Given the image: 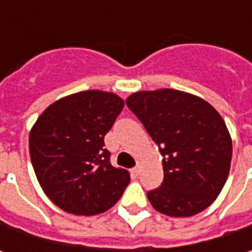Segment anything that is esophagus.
<instances>
[{
  "mask_svg": "<svg viewBox=\"0 0 252 252\" xmlns=\"http://www.w3.org/2000/svg\"><path fill=\"white\" fill-rule=\"evenodd\" d=\"M131 172H133L134 175H139V174H140V162H137V164H136V167L131 169Z\"/></svg>",
  "mask_w": 252,
  "mask_h": 252,
  "instance_id": "esophagus-1",
  "label": "esophagus"
}]
</instances>
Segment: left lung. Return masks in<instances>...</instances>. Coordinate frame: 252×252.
I'll list each match as a JSON object with an SVG mask.
<instances>
[{"instance_id":"1","label":"left lung","mask_w":252,"mask_h":252,"mask_svg":"<svg viewBox=\"0 0 252 252\" xmlns=\"http://www.w3.org/2000/svg\"><path fill=\"white\" fill-rule=\"evenodd\" d=\"M126 105L162 156L164 181L147 192L153 208L171 218L209 208L227 181L233 153L219 112L199 96L167 88L134 92Z\"/></svg>"}]
</instances>
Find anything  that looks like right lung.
<instances>
[{"label": "right lung", "instance_id": "obj_1", "mask_svg": "<svg viewBox=\"0 0 252 252\" xmlns=\"http://www.w3.org/2000/svg\"><path fill=\"white\" fill-rule=\"evenodd\" d=\"M125 106L118 95L84 91L52 103L29 134V154L43 192L67 213L92 216L111 209L130 182L112 167L103 137Z\"/></svg>", "mask_w": 252, "mask_h": 252}]
</instances>
